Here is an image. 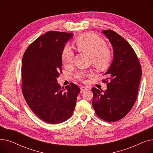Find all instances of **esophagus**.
<instances>
[{
	"label": "esophagus",
	"mask_w": 153,
	"mask_h": 153,
	"mask_svg": "<svg viewBox=\"0 0 153 153\" xmlns=\"http://www.w3.org/2000/svg\"><path fill=\"white\" fill-rule=\"evenodd\" d=\"M87 86H82L81 87V92H84L85 91H86L87 89Z\"/></svg>",
	"instance_id": "obj_1"
}]
</instances>
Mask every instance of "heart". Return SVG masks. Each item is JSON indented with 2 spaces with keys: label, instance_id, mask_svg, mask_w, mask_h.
<instances>
[{
  "label": "heart",
  "instance_id": "1",
  "mask_svg": "<svg viewBox=\"0 0 153 153\" xmlns=\"http://www.w3.org/2000/svg\"><path fill=\"white\" fill-rule=\"evenodd\" d=\"M75 46L78 51L89 53L90 63H92L97 69L104 70L109 66L112 57L111 50L98 35L92 33L81 35L76 39ZM74 56V52L69 46H64L61 53V60L64 65H71ZM92 74L91 70H81L76 72V77L82 81Z\"/></svg>",
  "mask_w": 153,
  "mask_h": 153
}]
</instances>
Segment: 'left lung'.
<instances>
[{
  "label": "left lung",
  "mask_w": 153,
  "mask_h": 153,
  "mask_svg": "<svg viewBox=\"0 0 153 153\" xmlns=\"http://www.w3.org/2000/svg\"><path fill=\"white\" fill-rule=\"evenodd\" d=\"M102 33L113 46L114 59L104 74L107 78L103 80L107 83V90L92 89V106L99 118L115 122L125 117L133 107L142 72L137 56L128 42L111 30Z\"/></svg>",
  "instance_id": "left-lung-1"
}]
</instances>
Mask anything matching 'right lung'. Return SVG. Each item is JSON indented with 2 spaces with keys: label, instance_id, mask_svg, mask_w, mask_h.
<instances>
[{
  "label": "right lung",
  "instance_id": "1",
  "mask_svg": "<svg viewBox=\"0 0 153 153\" xmlns=\"http://www.w3.org/2000/svg\"><path fill=\"white\" fill-rule=\"evenodd\" d=\"M72 33L51 31L38 37L22 59V90L28 107L43 122L58 124L74 110L80 88L74 83L61 87V53Z\"/></svg>",
  "mask_w": 153,
  "mask_h": 153
}]
</instances>
